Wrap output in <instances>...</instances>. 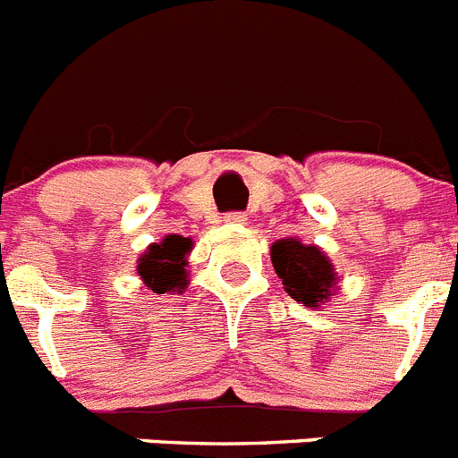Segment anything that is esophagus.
<instances>
[{
  "mask_svg": "<svg viewBox=\"0 0 458 458\" xmlns=\"http://www.w3.org/2000/svg\"><path fill=\"white\" fill-rule=\"evenodd\" d=\"M245 213H241V211H233V213H226L225 216V222L226 225H245Z\"/></svg>",
  "mask_w": 458,
  "mask_h": 458,
  "instance_id": "1",
  "label": "esophagus"
}]
</instances>
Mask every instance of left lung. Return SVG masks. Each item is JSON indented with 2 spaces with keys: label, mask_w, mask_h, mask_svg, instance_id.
<instances>
[{
  "label": "left lung",
  "mask_w": 458,
  "mask_h": 458,
  "mask_svg": "<svg viewBox=\"0 0 458 458\" xmlns=\"http://www.w3.org/2000/svg\"><path fill=\"white\" fill-rule=\"evenodd\" d=\"M270 259L288 295L306 309L325 304L338 288V275L320 247L304 245L297 238H284L272 245Z\"/></svg>",
  "instance_id": "1"
}]
</instances>
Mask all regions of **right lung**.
Instances as JSON below:
<instances>
[{
  "label": "right lung",
  "instance_id": "1",
  "mask_svg": "<svg viewBox=\"0 0 458 458\" xmlns=\"http://www.w3.org/2000/svg\"><path fill=\"white\" fill-rule=\"evenodd\" d=\"M191 250V238L177 236V233H170L161 242H152L138 259V276L149 291L158 295L182 293L188 284L186 257Z\"/></svg>",
  "mask_w": 458,
  "mask_h": 458
}]
</instances>
